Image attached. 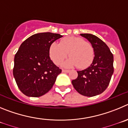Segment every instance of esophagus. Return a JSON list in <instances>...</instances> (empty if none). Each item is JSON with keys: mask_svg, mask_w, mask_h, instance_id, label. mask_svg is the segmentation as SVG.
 <instances>
[{"mask_svg": "<svg viewBox=\"0 0 128 128\" xmlns=\"http://www.w3.org/2000/svg\"><path fill=\"white\" fill-rule=\"evenodd\" d=\"M70 70H62V72H70Z\"/></svg>", "mask_w": 128, "mask_h": 128, "instance_id": "1", "label": "esophagus"}]
</instances>
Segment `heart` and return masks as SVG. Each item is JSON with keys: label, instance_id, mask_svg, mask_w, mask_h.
Segmentation results:
<instances>
[{"label": "heart", "instance_id": "b5f03b06", "mask_svg": "<svg viewBox=\"0 0 128 128\" xmlns=\"http://www.w3.org/2000/svg\"><path fill=\"white\" fill-rule=\"evenodd\" d=\"M50 56L55 64H60L68 56L69 58L64 62L66 67L77 66L84 69L91 64L94 58V49L91 44L77 37H67L60 41L59 44L54 42L50 47Z\"/></svg>", "mask_w": 128, "mask_h": 128}]
</instances>
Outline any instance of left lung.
Instances as JSON below:
<instances>
[{"mask_svg":"<svg viewBox=\"0 0 128 128\" xmlns=\"http://www.w3.org/2000/svg\"><path fill=\"white\" fill-rule=\"evenodd\" d=\"M87 39L94 49V57L90 66L78 71V77L72 80L75 90L87 97L99 95L104 91L114 73V56L108 46L99 38L90 34H80Z\"/></svg>","mask_w":128,"mask_h":128,"instance_id":"1","label":"left lung"}]
</instances>
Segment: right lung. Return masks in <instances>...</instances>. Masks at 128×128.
<instances>
[{
    "instance_id": "right-lung-1",
    "label": "right lung",
    "mask_w": 128,
    "mask_h": 128,
    "mask_svg": "<svg viewBox=\"0 0 128 128\" xmlns=\"http://www.w3.org/2000/svg\"><path fill=\"white\" fill-rule=\"evenodd\" d=\"M62 36L38 33L24 41L15 54L13 76L19 89L29 97H40L48 92L62 72L50 57V47Z\"/></svg>"
}]
</instances>
